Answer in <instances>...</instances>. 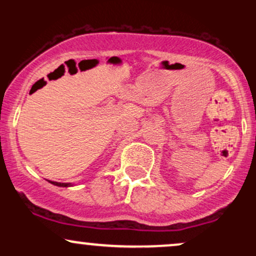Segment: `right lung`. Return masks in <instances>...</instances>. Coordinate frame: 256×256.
I'll use <instances>...</instances> for the list:
<instances>
[{
    "mask_svg": "<svg viewBox=\"0 0 256 256\" xmlns=\"http://www.w3.org/2000/svg\"><path fill=\"white\" fill-rule=\"evenodd\" d=\"M49 183H52V184H54V185H58V186H71V183H58V182H50L49 180Z\"/></svg>",
    "mask_w": 256,
    "mask_h": 256,
    "instance_id": "1",
    "label": "right lung"
}]
</instances>
